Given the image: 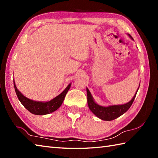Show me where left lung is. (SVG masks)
Here are the masks:
<instances>
[{
	"label": "left lung",
	"mask_w": 158,
	"mask_h": 158,
	"mask_svg": "<svg viewBox=\"0 0 158 158\" xmlns=\"http://www.w3.org/2000/svg\"><path fill=\"white\" fill-rule=\"evenodd\" d=\"M128 35L133 40V38L132 36L130 35ZM139 88L137 89L135 95L133 96L132 99L131 100L130 102L124 104V105H112L109 106H102L98 105V104H96L94 102V100L93 97L91 94V93H90L89 90L87 88L86 90L87 94H88V105L89 106V109L96 117H98V118L102 120L111 121L117 119V117H119V116L123 115V113H125L127 110L130 109L131 105H132L134 100H135Z\"/></svg>",
	"instance_id": "8db88e82"
}]
</instances>
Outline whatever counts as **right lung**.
<instances>
[{"label":"right lung","mask_w":158,"mask_h":158,"mask_svg":"<svg viewBox=\"0 0 158 158\" xmlns=\"http://www.w3.org/2000/svg\"><path fill=\"white\" fill-rule=\"evenodd\" d=\"M13 84H14L17 96H18L20 102L22 104L23 106L32 114L38 115H43L55 111L62 105L66 94L70 89V85H71V83H69V85L66 87V89L60 94L48 102L35 101V100H32L26 98L16 88L14 80H13Z\"/></svg>","instance_id":"right-lung-1"}]
</instances>
